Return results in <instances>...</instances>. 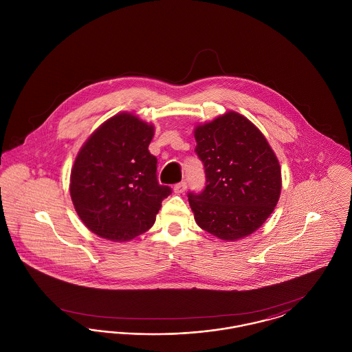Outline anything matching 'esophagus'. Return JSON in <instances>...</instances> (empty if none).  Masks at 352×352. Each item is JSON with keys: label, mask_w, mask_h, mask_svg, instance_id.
<instances>
[{"label": "esophagus", "mask_w": 352, "mask_h": 352, "mask_svg": "<svg viewBox=\"0 0 352 352\" xmlns=\"http://www.w3.org/2000/svg\"><path fill=\"white\" fill-rule=\"evenodd\" d=\"M186 188H187V184H186L184 181H182V182H179V184H177L174 186V192H175V194H182V192L186 191Z\"/></svg>", "instance_id": "obj_1"}]
</instances>
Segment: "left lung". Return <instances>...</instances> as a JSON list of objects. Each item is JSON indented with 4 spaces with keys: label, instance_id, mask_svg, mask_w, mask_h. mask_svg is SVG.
I'll use <instances>...</instances> for the list:
<instances>
[{
    "label": "left lung",
    "instance_id": "obj_1",
    "mask_svg": "<svg viewBox=\"0 0 352 352\" xmlns=\"http://www.w3.org/2000/svg\"><path fill=\"white\" fill-rule=\"evenodd\" d=\"M195 153L206 186L187 194L201 230L237 240L260 228L281 192V170L263 133L248 118L228 112L195 128Z\"/></svg>",
    "mask_w": 352,
    "mask_h": 352
}]
</instances>
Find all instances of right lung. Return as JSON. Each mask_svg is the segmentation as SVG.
Segmentation results:
<instances>
[{
  "mask_svg": "<svg viewBox=\"0 0 352 352\" xmlns=\"http://www.w3.org/2000/svg\"><path fill=\"white\" fill-rule=\"evenodd\" d=\"M153 125L120 113L92 134L71 171L69 194L85 227L112 241L146 232L171 194L157 179Z\"/></svg>",
  "mask_w": 352,
  "mask_h": 352,
  "instance_id": "add662e5",
  "label": "right lung"
}]
</instances>
